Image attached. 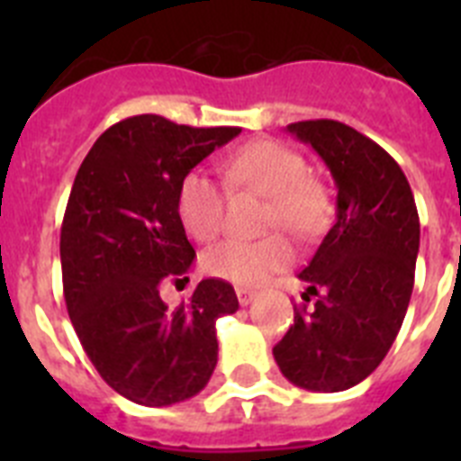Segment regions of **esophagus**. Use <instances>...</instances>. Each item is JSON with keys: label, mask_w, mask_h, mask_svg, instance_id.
Here are the masks:
<instances>
[{"label": "esophagus", "mask_w": 461, "mask_h": 461, "mask_svg": "<svg viewBox=\"0 0 461 461\" xmlns=\"http://www.w3.org/2000/svg\"><path fill=\"white\" fill-rule=\"evenodd\" d=\"M235 295H238L240 304H242V307H247V304H249L251 300H254V297H256V291H251V288L238 286V288H235Z\"/></svg>", "instance_id": "34e87169"}]
</instances>
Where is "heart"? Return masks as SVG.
<instances>
[{"instance_id":"heart-1","label":"heart","mask_w":461,"mask_h":461,"mask_svg":"<svg viewBox=\"0 0 461 461\" xmlns=\"http://www.w3.org/2000/svg\"><path fill=\"white\" fill-rule=\"evenodd\" d=\"M307 161L284 142L251 140L223 161V180L233 191H251L267 198L266 226L286 228L297 238H312L328 221V194L309 177ZM226 194L212 175L194 168L177 189V217L191 238L207 242L223 226ZM295 249L284 235L263 240H223L203 256L207 275L256 286L275 272L291 266Z\"/></svg>"}]
</instances>
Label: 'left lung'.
<instances>
[{
    "label": "left lung",
    "instance_id": "8db88e82",
    "mask_svg": "<svg viewBox=\"0 0 461 461\" xmlns=\"http://www.w3.org/2000/svg\"><path fill=\"white\" fill-rule=\"evenodd\" d=\"M323 158L337 185V219L300 272L312 309L295 307L272 348L300 388L339 393L381 365L413 293L420 219L406 175L372 138L337 120L286 126Z\"/></svg>",
    "mask_w": 461,
    "mask_h": 461
}]
</instances>
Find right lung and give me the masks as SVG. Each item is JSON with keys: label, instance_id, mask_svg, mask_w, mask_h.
<instances>
[{"label": "right lung", "instance_id": "obj_1", "mask_svg": "<svg viewBox=\"0 0 461 461\" xmlns=\"http://www.w3.org/2000/svg\"><path fill=\"white\" fill-rule=\"evenodd\" d=\"M238 133L126 117L101 133L76 175L59 235L64 300L96 372L136 404L185 402L217 367V321L240 307L233 286L203 279L173 309L158 288L189 281L195 258L177 217L182 177Z\"/></svg>", "mask_w": 461, "mask_h": 461}]
</instances>
